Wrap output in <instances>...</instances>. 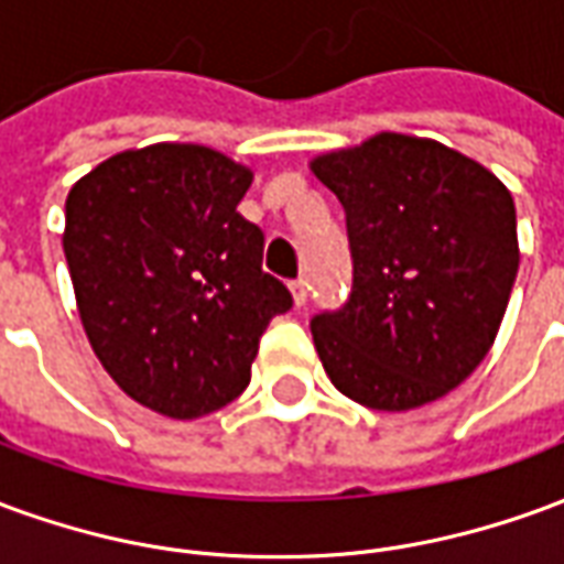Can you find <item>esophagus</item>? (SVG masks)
<instances>
[{"instance_id":"esophagus-1","label":"esophagus","mask_w":564,"mask_h":564,"mask_svg":"<svg viewBox=\"0 0 564 564\" xmlns=\"http://www.w3.org/2000/svg\"><path fill=\"white\" fill-rule=\"evenodd\" d=\"M290 293H293V299H295V305L302 307L307 302V281L305 278H295L293 283H290Z\"/></svg>"}]
</instances>
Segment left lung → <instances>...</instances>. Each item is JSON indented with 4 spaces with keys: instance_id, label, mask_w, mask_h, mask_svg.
Returning a JSON list of instances; mask_svg holds the SVG:
<instances>
[{
    "instance_id": "obj_1",
    "label": "left lung",
    "mask_w": 564,
    "mask_h": 564,
    "mask_svg": "<svg viewBox=\"0 0 564 564\" xmlns=\"http://www.w3.org/2000/svg\"><path fill=\"white\" fill-rule=\"evenodd\" d=\"M311 169L347 214L354 286L311 335L329 380L375 411L456 390L496 341L520 269L517 208L480 162L380 132Z\"/></svg>"
}]
</instances>
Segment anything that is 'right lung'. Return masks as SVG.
Here are the masks:
<instances>
[{"label":"right lung","instance_id":"1","mask_svg":"<svg viewBox=\"0 0 564 564\" xmlns=\"http://www.w3.org/2000/svg\"><path fill=\"white\" fill-rule=\"evenodd\" d=\"M253 174L202 144L117 153L66 198L68 274L105 371L129 399L193 420L238 399L293 295L238 214Z\"/></svg>","mask_w":564,"mask_h":564}]
</instances>
